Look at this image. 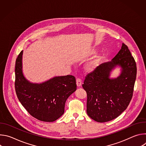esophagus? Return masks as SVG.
Instances as JSON below:
<instances>
[{"instance_id":"34e87169","label":"esophagus","mask_w":146,"mask_h":146,"mask_svg":"<svg viewBox=\"0 0 146 146\" xmlns=\"http://www.w3.org/2000/svg\"><path fill=\"white\" fill-rule=\"evenodd\" d=\"M76 84H77V86L78 87H81V86L82 84V82H81V80L80 78H77L76 79Z\"/></svg>"}]
</instances>
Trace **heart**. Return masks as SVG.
<instances>
[{
	"instance_id": "heart-1",
	"label": "heart",
	"mask_w": 146,
	"mask_h": 146,
	"mask_svg": "<svg viewBox=\"0 0 146 146\" xmlns=\"http://www.w3.org/2000/svg\"><path fill=\"white\" fill-rule=\"evenodd\" d=\"M95 52L94 51L91 52V54H94ZM100 59L99 58H97L96 59H94L93 61H92L91 62L87 65V70L88 72H93L100 65Z\"/></svg>"
}]
</instances>
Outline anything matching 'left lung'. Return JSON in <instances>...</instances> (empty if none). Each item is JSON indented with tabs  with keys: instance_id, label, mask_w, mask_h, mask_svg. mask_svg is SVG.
Instances as JSON below:
<instances>
[{
	"instance_id": "obj_1",
	"label": "left lung",
	"mask_w": 146,
	"mask_h": 146,
	"mask_svg": "<svg viewBox=\"0 0 146 146\" xmlns=\"http://www.w3.org/2000/svg\"><path fill=\"white\" fill-rule=\"evenodd\" d=\"M117 66L121 73L110 79V73ZM136 62L127 45L110 62L99 65L88 74L82 85L87 94V113L92 119L105 122L118 117L126 110L132 99L136 77Z\"/></svg>"
}]
</instances>
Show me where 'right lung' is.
Masks as SVG:
<instances>
[{
    "instance_id": "1",
    "label": "right lung",
    "mask_w": 146,
    "mask_h": 146,
    "mask_svg": "<svg viewBox=\"0 0 146 146\" xmlns=\"http://www.w3.org/2000/svg\"><path fill=\"white\" fill-rule=\"evenodd\" d=\"M23 51L15 61V89L17 98L27 111L35 118L53 122L63 115L65 102L77 89L73 76L55 77L40 84L32 83L22 70Z\"/></svg>"
}]
</instances>
